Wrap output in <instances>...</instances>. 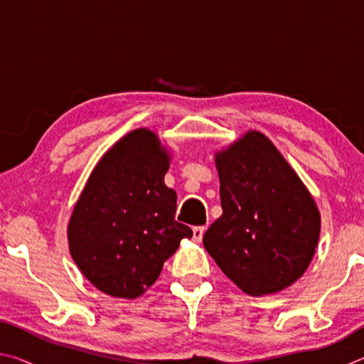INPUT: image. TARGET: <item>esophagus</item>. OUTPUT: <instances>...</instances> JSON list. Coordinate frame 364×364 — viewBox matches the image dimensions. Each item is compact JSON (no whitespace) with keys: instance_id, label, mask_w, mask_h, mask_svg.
<instances>
[{"instance_id":"obj_1","label":"esophagus","mask_w":364,"mask_h":364,"mask_svg":"<svg viewBox=\"0 0 364 364\" xmlns=\"http://www.w3.org/2000/svg\"><path fill=\"white\" fill-rule=\"evenodd\" d=\"M205 232V226H194L193 228V237L196 239L197 242L202 241V236H204Z\"/></svg>"}]
</instances>
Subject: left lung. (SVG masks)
<instances>
[{
	"label": "left lung",
	"mask_w": 364,
	"mask_h": 364,
	"mask_svg": "<svg viewBox=\"0 0 364 364\" xmlns=\"http://www.w3.org/2000/svg\"><path fill=\"white\" fill-rule=\"evenodd\" d=\"M223 213L204 247L234 284L250 295L282 291L310 264L319 212L273 143L250 132L217 156Z\"/></svg>",
	"instance_id": "left-lung-1"
}]
</instances>
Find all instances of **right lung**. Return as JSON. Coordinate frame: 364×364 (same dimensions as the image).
I'll use <instances>...</instances> for the list:
<instances>
[{
  "instance_id": "add662e5",
  "label": "right lung",
  "mask_w": 364,
  "mask_h": 364,
  "mask_svg": "<svg viewBox=\"0 0 364 364\" xmlns=\"http://www.w3.org/2000/svg\"><path fill=\"white\" fill-rule=\"evenodd\" d=\"M168 156L139 128L109 149L91 173L69 223L72 258L86 279L114 297L134 299L152 286L183 237L176 194L165 186Z\"/></svg>"
}]
</instances>
